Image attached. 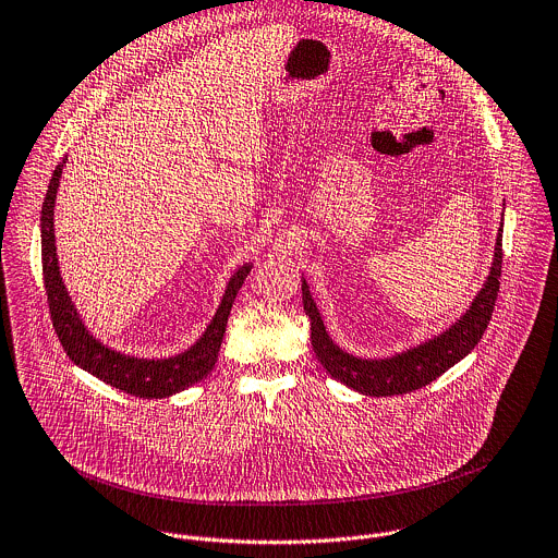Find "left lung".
<instances>
[{
    "instance_id": "left-lung-1",
    "label": "left lung",
    "mask_w": 558,
    "mask_h": 558,
    "mask_svg": "<svg viewBox=\"0 0 558 558\" xmlns=\"http://www.w3.org/2000/svg\"><path fill=\"white\" fill-rule=\"evenodd\" d=\"M502 274V226L496 239V252L492 271L474 298L472 306L441 335L420 343L407 352H400L389 359H359L341 350L330 335L326 332L324 319L317 311V304L308 291L306 280H302V302L311 319V343L317 361L324 369L345 387L372 396H402L415 389H422L446 374L452 365L463 361L483 339L500 291Z\"/></svg>"
}]
</instances>
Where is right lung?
Instances as JSON below:
<instances>
[{"label": "right lung", "mask_w": 558, "mask_h": 558, "mask_svg": "<svg viewBox=\"0 0 558 558\" xmlns=\"http://www.w3.org/2000/svg\"><path fill=\"white\" fill-rule=\"evenodd\" d=\"M66 162V156L62 162L53 169L43 210H40V256H43V282L49 304V315L53 330L62 343V350L66 356L82 367L84 372L93 374L95 378L104 380L106 385L136 396V398H169L178 391L189 389L191 385L199 383L210 374V369L217 363V354L226 335L230 308L234 304V298L252 271V265L245 263L239 267L232 278L228 280L226 293L221 298V304L206 326L204 335L184 352L169 356V359H138L123 352H117L108 345H104L99 339H95L88 328L84 326L75 304L71 302V295L66 293V287L60 278L58 256H56V236H53V206H56V193L62 175V167Z\"/></svg>", "instance_id": "1"}]
</instances>
